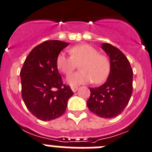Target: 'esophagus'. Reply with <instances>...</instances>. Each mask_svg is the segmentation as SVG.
I'll use <instances>...</instances> for the list:
<instances>
[{"label":"esophagus","instance_id":"1","mask_svg":"<svg viewBox=\"0 0 152 152\" xmlns=\"http://www.w3.org/2000/svg\"><path fill=\"white\" fill-rule=\"evenodd\" d=\"M78 89H79L78 86H71V89H72V91L73 92H76V91L78 90Z\"/></svg>","mask_w":152,"mask_h":152}]
</instances>
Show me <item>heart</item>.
I'll use <instances>...</instances> for the list:
<instances>
[{"label": "heart", "instance_id": "obj_1", "mask_svg": "<svg viewBox=\"0 0 152 152\" xmlns=\"http://www.w3.org/2000/svg\"><path fill=\"white\" fill-rule=\"evenodd\" d=\"M71 56L60 53L56 59V67L61 72L69 74L80 65V72L72 73L66 80L72 86L89 83H101L107 79L110 72V63L106 56L99 54L98 50L88 44L76 45L69 50Z\"/></svg>", "mask_w": 152, "mask_h": 152}]
</instances>
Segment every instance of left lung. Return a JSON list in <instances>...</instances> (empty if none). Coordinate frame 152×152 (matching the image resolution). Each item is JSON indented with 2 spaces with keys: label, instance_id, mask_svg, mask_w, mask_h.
<instances>
[{
  "label": "left lung",
  "instance_id": "left-lung-1",
  "mask_svg": "<svg viewBox=\"0 0 152 152\" xmlns=\"http://www.w3.org/2000/svg\"><path fill=\"white\" fill-rule=\"evenodd\" d=\"M101 48L109 56L110 72L103 85L89 88L90 97L87 106L92 113L105 118H112L123 112L132 94L133 71L127 57L109 43Z\"/></svg>",
  "mask_w": 152,
  "mask_h": 152
}]
</instances>
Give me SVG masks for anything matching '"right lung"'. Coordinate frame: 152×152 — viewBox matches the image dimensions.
Here are the masks:
<instances>
[{"label":"right lung","mask_w":152,"mask_h":152,"mask_svg":"<svg viewBox=\"0 0 152 152\" xmlns=\"http://www.w3.org/2000/svg\"><path fill=\"white\" fill-rule=\"evenodd\" d=\"M69 44L60 40L43 42L33 49L21 69L22 98L28 110L42 121L63 115L73 95L70 87L63 84L56 67L57 56Z\"/></svg>","instance_id":"1"}]
</instances>
